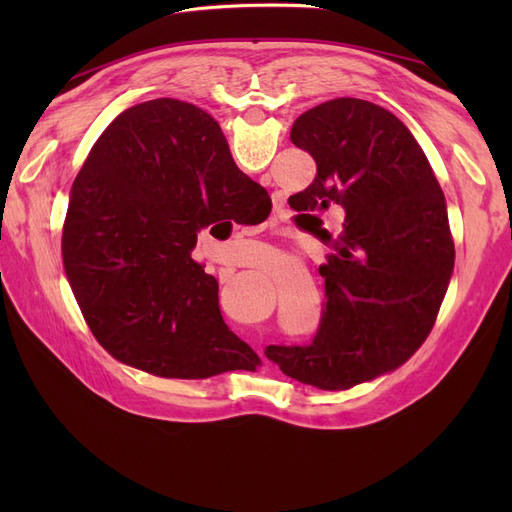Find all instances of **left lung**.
I'll use <instances>...</instances> for the list:
<instances>
[{
    "label": "left lung",
    "instance_id": "8db88e82",
    "mask_svg": "<svg viewBox=\"0 0 512 512\" xmlns=\"http://www.w3.org/2000/svg\"><path fill=\"white\" fill-rule=\"evenodd\" d=\"M290 141L316 162L290 200L337 205L346 220L337 237L322 228L335 254L320 267L327 301L314 339L265 356L303 384L346 391L406 363L433 329L455 265L446 200L416 138L378 104L322 102L292 123Z\"/></svg>",
    "mask_w": 512,
    "mask_h": 512
}]
</instances>
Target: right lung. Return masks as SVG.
<instances>
[{
  "instance_id": "obj_1",
  "label": "right lung",
  "mask_w": 512,
  "mask_h": 512,
  "mask_svg": "<svg viewBox=\"0 0 512 512\" xmlns=\"http://www.w3.org/2000/svg\"><path fill=\"white\" fill-rule=\"evenodd\" d=\"M258 190L218 121L190 102L136 104L102 132L72 183L61 254L108 354L183 380L262 365L226 327L218 280L190 256L200 230L262 203Z\"/></svg>"
}]
</instances>
